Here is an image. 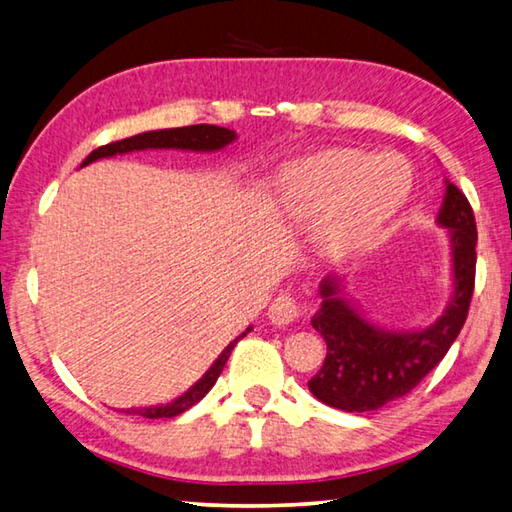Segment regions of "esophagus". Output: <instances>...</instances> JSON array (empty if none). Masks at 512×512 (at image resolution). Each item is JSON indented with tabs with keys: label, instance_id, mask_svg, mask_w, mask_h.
I'll return each instance as SVG.
<instances>
[{
	"label": "esophagus",
	"instance_id": "obj_1",
	"mask_svg": "<svg viewBox=\"0 0 512 512\" xmlns=\"http://www.w3.org/2000/svg\"><path fill=\"white\" fill-rule=\"evenodd\" d=\"M297 315H300V304L288 293L277 295L271 306H268V320L277 324V327H286V324L295 322Z\"/></svg>",
	"mask_w": 512,
	"mask_h": 512
}]
</instances>
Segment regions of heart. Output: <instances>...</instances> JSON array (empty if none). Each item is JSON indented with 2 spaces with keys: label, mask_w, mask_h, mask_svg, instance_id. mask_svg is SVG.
I'll return each instance as SVG.
<instances>
[{
  "label": "heart",
  "mask_w": 512,
  "mask_h": 512,
  "mask_svg": "<svg viewBox=\"0 0 512 512\" xmlns=\"http://www.w3.org/2000/svg\"><path fill=\"white\" fill-rule=\"evenodd\" d=\"M277 201L297 226L318 221L313 246L342 264L374 248L410 199L412 170L396 154L324 147L288 161L275 174Z\"/></svg>",
  "instance_id": "obj_1"
}]
</instances>
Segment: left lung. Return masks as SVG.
I'll list each match as a JSON object with an SVG mask.
<instances>
[{
	"instance_id": "8db88e82",
	"label": "left lung",
	"mask_w": 512,
	"mask_h": 512,
	"mask_svg": "<svg viewBox=\"0 0 512 512\" xmlns=\"http://www.w3.org/2000/svg\"><path fill=\"white\" fill-rule=\"evenodd\" d=\"M436 224L450 232L452 297L430 327H378L345 295L338 275L320 282L322 304L311 324L327 342V358L309 389L324 405L345 412L378 410L410 394L457 340L475 291L477 226L466 194L450 181Z\"/></svg>"
}]
</instances>
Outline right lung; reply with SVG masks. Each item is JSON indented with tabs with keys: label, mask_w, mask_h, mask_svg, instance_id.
<instances>
[{
	"label": "right lung",
	"mask_w": 512,
	"mask_h": 512,
	"mask_svg": "<svg viewBox=\"0 0 512 512\" xmlns=\"http://www.w3.org/2000/svg\"><path fill=\"white\" fill-rule=\"evenodd\" d=\"M237 134L232 129L217 127V125H190V127H174V129H154V132H143L132 138H125V141H116L109 145H102L98 150L91 152L80 167L94 163L98 159H109V156L116 154H129V152H141V150H190V152H217L224 150L226 145L235 141ZM253 329L248 327L239 338H235L230 345L219 353V358L212 362V367L203 374L197 383H194L188 392L181 394L174 401L165 405H152V407H132V410H125V414H136L143 418H172L179 416L185 410H190L192 405H197L203 396H206L212 385L217 383L221 369L226 367L230 351L235 349L237 340H241L246 333Z\"/></svg>",
	"instance_id": "right-lung-1"
}]
</instances>
